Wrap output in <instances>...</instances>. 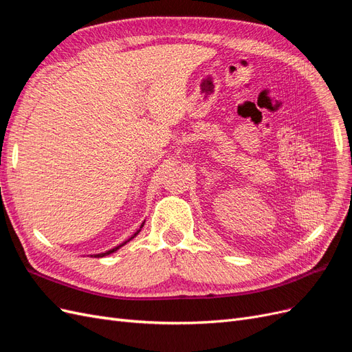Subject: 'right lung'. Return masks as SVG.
Instances as JSON below:
<instances>
[{"mask_svg": "<svg viewBox=\"0 0 352 352\" xmlns=\"http://www.w3.org/2000/svg\"><path fill=\"white\" fill-rule=\"evenodd\" d=\"M142 226H144V225H141V228H142ZM140 230H141V229H140ZM140 230H138L136 233H133V235L131 236V239H133V238H135V236L138 235V233H140ZM131 239H127L126 242H129ZM126 242H123L122 245H119V247H116V248H113V250H110V251H107V252H102V254H97V255H94V257H104V255H109V254H111V252H114V251H117V250H119L120 247H123V245H124Z\"/></svg>", "mask_w": 352, "mask_h": 352, "instance_id": "add662e5", "label": "right lung"}]
</instances>
